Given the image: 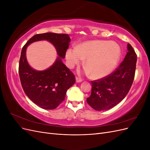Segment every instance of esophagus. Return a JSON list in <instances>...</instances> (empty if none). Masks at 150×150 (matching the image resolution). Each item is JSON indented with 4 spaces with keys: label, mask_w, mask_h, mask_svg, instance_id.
I'll use <instances>...</instances> for the list:
<instances>
[{
    "label": "esophagus",
    "mask_w": 150,
    "mask_h": 150,
    "mask_svg": "<svg viewBox=\"0 0 150 150\" xmlns=\"http://www.w3.org/2000/svg\"><path fill=\"white\" fill-rule=\"evenodd\" d=\"M76 83H81L83 81V80L81 79H80V78H78V77H76Z\"/></svg>",
    "instance_id": "1"
}]
</instances>
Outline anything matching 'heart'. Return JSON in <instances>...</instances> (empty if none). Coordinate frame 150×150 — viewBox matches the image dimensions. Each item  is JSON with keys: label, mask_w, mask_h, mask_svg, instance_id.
Wrapping results in <instances>:
<instances>
[{"label": "heart", "mask_w": 150, "mask_h": 150, "mask_svg": "<svg viewBox=\"0 0 150 150\" xmlns=\"http://www.w3.org/2000/svg\"><path fill=\"white\" fill-rule=\"evenodd\" d=\"M121 54L120 46L108 40H89L78 47H70L66 52L68 67H74L86 59V74H91L93 79H101L113 71Z\"/></svg>", "instance_id": "1"}]
</instances>
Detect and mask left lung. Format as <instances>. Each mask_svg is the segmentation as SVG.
I'll return each mask as SVG.
<instances>
[{
	"label": "left lung",
	"mask_w": 150,
	"mask_h": 150,
	"mask_svg": "<svg viewBox=\"0 0 150 150\" xmlns=\"http://www.w3.org/2000/svg\"><path fill=\"white\" fill-rule=\"evenodd\" d=\"M127 49L123 61L115 71L105 78L91 81V94L86 101L94 110H110L128 93L134 78L137 56L129 44Z\"/></svg>",
	"instance_id": "8db88e82"
}]
</instances>
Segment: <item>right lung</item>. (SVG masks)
I'll list each match as a JSON object with an SVG mask.
<instances>
[{
    "label": "right lung",
    "mask_w": 150,
    "mask_h": 150,
    "mask_svg": "<svg viewBox=\"0 0 150 150\" xmlns=\"http://www.w3.org/2000/svg\"><path fill=\"white\" fill-rule=\"evenodd\" d=\"M47 40L55 47L58 56L47 69L38 71L28 64L26 50L32 43ZM71 39L68 34L47 33L32 37L22 47L19 74L25 94L40 108L54 110L64 100L67 89L75 83V76L62 62Z\"/></svg>",
    "instance_id": "add662e5"
}]
</instances>
